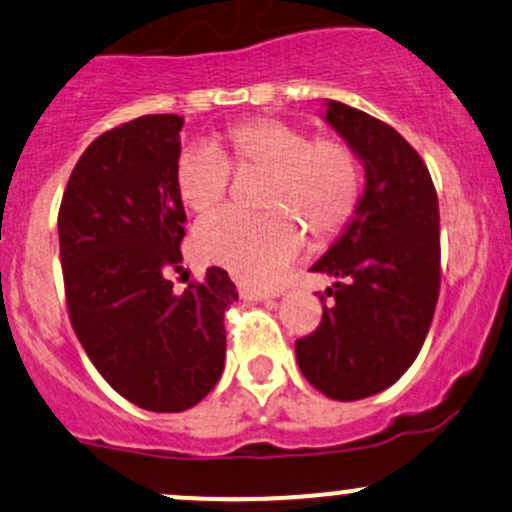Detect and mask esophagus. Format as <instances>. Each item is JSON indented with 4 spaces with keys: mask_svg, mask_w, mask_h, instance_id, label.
I'll return each mask as SVG.
<instances>
[{
    "mask_svg": "<svg viewBox=\"0 0 512 512\" xmlns=\"http://www.w3.org/2000/svg\"><path fill=\"white\" fill-rule=\"evenodd\" d=\"M238 291H240V296H243L245 301H265V299H277V296L282 294V291H279V289H262V286H247V284L238 286Z\"/></svg>",
    "mask_w": 512,
    "mask_h": 512,
    "instance_id": "obj_1",
    "label": "esophagus"
}]
</instances>
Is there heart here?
Returning <instances> with one entry per match:
<instances>
[{
  "mask_svg": "<svg viewBox=\"0 0 512 512\" xmlns=\"http://www.w3.org/2000/svg\"><path fill=\"white\" fill-rule=\"evenodd\" d=\"M235 170L269 172L262 216L223 209L194 228L201 260L226 267L250 284L274 282L306 247V225L328 240L347 228L362 201V167L338 136H316L279 119L230 126L216 148L179 155L174 187L189 211L206 213L226 199Z\"/></svg>",
  "mask_w": 512,
  "mask_h": 512,
  "instance_id": "1",
  "label": "heart"
}]
</instances>
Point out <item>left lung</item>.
<instances>
[{
  "instance_id": "obj_1",
  "label": "left lung",
  "mask_w": 512,
  "mask_h": 512,
  "mask_svg": "<svg viewBox=\"0 0 512 512\" xmlns=\"http://www.w3.org/2000/svg\"><path fill=\"white\" fill-rule=\"evenodd\" d=\"M325 121L364 162L367 187L340 240L311 267L325 289L320 325L296 340L308 384L359 401L396 384L428 335L440 296V206L423 157L389 123L328 101ZM320 301H328L318 294Z\"/></svg>"
}]
</instances>
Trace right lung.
<instances>
[{"instance_id":"right-lung-1","label":"right lung","mask_w":512,"mask_h":512,"mask_svg":"<svg viewBox=\"0 0 512 512\" xmlns=\"http://www.w3.org/2000/svg\"><path fill=\"white\" fill-rule=\"evenodd\" d=\"M184 119L140 116L92 140L58 213L67 313L97 372L153 413L196 406L223 374V316L238 291L221 267L184 294V213L174 187Z\"/></svg>"}]
</instances>
